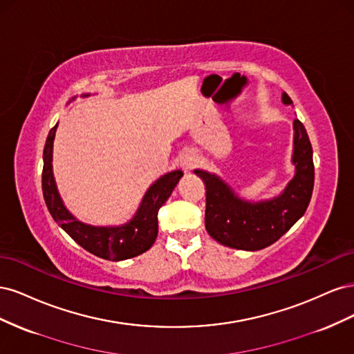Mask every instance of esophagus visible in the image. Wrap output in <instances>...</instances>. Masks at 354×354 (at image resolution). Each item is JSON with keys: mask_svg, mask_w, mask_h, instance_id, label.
I'll use <instances>...</instances> for the list:
<instances>
[{"mask_svg": "<svg viewBox=\"0 0 354 354\" xmlns=\"http://www.w3.org/2000/svg\"><path fill=\"white\" fill-rule=\"evenodd\" d=\"M198 156L195 155V153H192V152H189V153H186L183 158H181V160H180V167H181V169L185 171V173H190V171H194L195 168H196V165H198Z\"/></svg>", "mask_w": 354, "mask_h": 354, "instance_id": "1", "label": "esophagus"}]
</instances>
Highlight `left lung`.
<instances>
[{
    "instance_id": "1",
    "label": "left lung",
    "mask_w": 354,
    "mask_h": 354,
    "mask_svg": "<svg viewBox=\"0 0 354 354\" xmlns=\"http://www.w3.org/2000/svg\"><path fill=\"white\" fill-rule=\"evenodd\" d=\"M282 103L291 104L286 93ZM294 177L277 196L264 201L241 198L226 181L195 169L207 187L205 227L212 239L234 250L259 251L279 239L304 216L315 185L313 149L304 125L294 120Z\"/></svg>"
}]
</instances>
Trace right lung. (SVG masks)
<instances>
[{"label":"right lung","instance_id":"right-lung-1","mask_svg":"<svg viewBox=\"0 0 354 354\" xmlns=\"http://www.w3.org/2000/svg\"><path fill=\"white\" fill-rule=\"evenodd\" d=\"M88 95V93L81 94V97ZM56 130L57 124L50 130L42 153V195L51 217L84 250L100 259L122 261L146 252L158 236V211L173 194L178 180L183 177V171H171L151 185L130 221L120 226H93L75 217L60 198L51 164Z\"/></svg>","mask_w":354,"mask_h":354}]
</instances>
